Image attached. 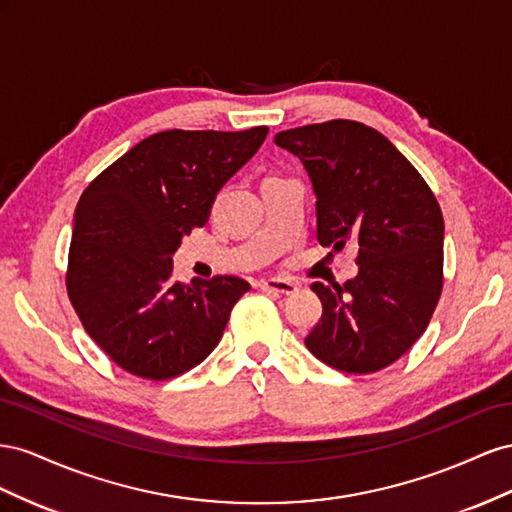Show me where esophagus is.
<instances>
[{
  "mask_svg": "<svg viewBox=\"0 0 512 512\" xmlns=\"http://www.w3.org/2000/svg\"><path fill=\"white\" fill-rule=\"evenodd\" d=\"M259 287L268 291V294H274V296H291V294H296V291H298L296 283L285 281V279H266V281L259 283Z\"/></svg>",
  "mask_w": 512,
  "mask_h": 512,
  "instance_id": "1",
  "label": "esophagus"
}]
</instances>
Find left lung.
I'll list each match as a JSON object with an SVG mask.
<instances>
[{
	"label": "left lung",
	"mask_w": 512,
	"mask_h": 512,
	"mask_svg": "<svg viewBox=\"0 0 512 512\" xmlns=\"http://www.w3.org/2000/svg\"><path fill=\"white\" fill-rule=\"evenodd\" d=\"M315 191L317 242L358 244L356 279L313 283L321 317L309 352L343 373L397 362L427 330L444 285V218L425 178L375 128L330 120L283 130Z\"/></svg>",
	"instance_id": "1"
}]
</instances>
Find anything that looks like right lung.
<instances>
[{"instance_id": "add662e5", "label": "right lung", "mask_w": 512, "mask_h": 512, "mask_svg": "<svg viewBox=\"0 0 512 512\" xmlns=\"http://www.w3.org/2000/svg\"><path fill=\"white\" fill-rule=\"evenodd\" d=\"M268 126L240 133L163 130L85 188L75 212L66 289L85 332L120 369L152 382L206 360L251 285L238 276L173 279L175 248L203 227L221 186Z\"/></svg>"}]
</instances>
